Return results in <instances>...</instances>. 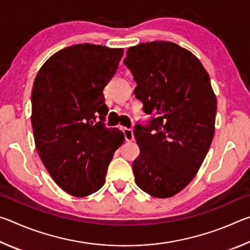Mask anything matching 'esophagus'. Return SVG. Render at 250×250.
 Returning a JSON list of instances; mask_svg holds the SVG:
<instances>
[{
	"instance_id": "obj_1",
	"label": "esophagus",
	"mask_w": 250,
	"mask_h": 250,
	"mask_svg": "<svg viewBox=\"0 0 250 250\" xmlns=\"http://www.w3.org/2000/svg\"><path fill=\"white\" fill-rule=\"evenodd\" d=\"M124 134H125V141H133L134 137H133V131H132V130L125 128V129H124Z\"/></svg>"
}]
</instances>
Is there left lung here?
Masks as SVG:
<instances>
[{
	"label": "left lung",
	"mask_w": 250,
	"mask_h": 250,
	"mask_svg": "<svg viewBox=\"0 0 250 250\" xmlns=\"http://www.w3.org/2000/svg\"><path fill=\"white\" fill-rule=\"evenodd\" d=\"M124 62L137 83L135 98L153 115L147 125L134 126L135 183L153 197L174 196L196 175L213 140L217 100L209 76L195 55L172 42L130 47Z\"/></svg>",
	"instance_id": "left-lung-1"
}]
</instances>
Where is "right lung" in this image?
<instances>
[{"mask_svg": "<svg viewBox=\"0 0 250 250\" xmlns=\"http://www.w3.org/2000/svg\"><path fill=\"white\" fill-rule=\"evenodd\" d=\"M122 55V48L69 46L50 56L34 80L36 150L56 184L73 196L103 188L113 153L125 141L124 132L104 124L108 108L103 92Z\"/></svg>", "mask_w": 250, "mask_h": 250, "instance_id": "right-lung-1", "label": "right lung"}]
</instances>
